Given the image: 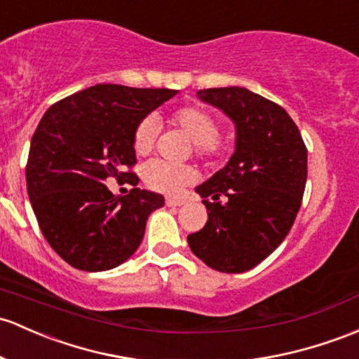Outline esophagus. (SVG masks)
<instances>
[{
  "instance_id": "34e87169",
  "label": "esophagus",
  "mask_w": 359,
  "mask_h": 359,
  "mask_svg": "<svg viewBox=\"0 0 359 359\" xmlns=\"http://www.w3.org/2000/svg\"><path fill=\"white\" fill-rule=\"evenodd\" d=\"M183 203H184L183 198H171V196H169V198H165V205L168 207H180V205H183Z\"/></svg>"
}]
</instances>
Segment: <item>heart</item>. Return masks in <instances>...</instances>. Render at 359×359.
I'll use <instances>...</instances> for the list:
<instances>
[{
  "mask_svg": "<svg viewBox=\"0 0 359 359\" xmlns=\"http://www.w3.org/2000/svg\"><path fill=\"white\" fill-rule=\"evenodd\" d=\"M169 125L181 130L191 142L196 156L217 157L224 152L226 138L219 133L217 118L210 111L198 106H181L172 109L168 116ZM157 123L154 118H144L133 132V150L137 156H147L156 147ZM145 184L159 194L175 195L183 190L195 178L190 165L168 163V161H150L144 165Z\"/></svg>",
  "mask_w": 359,
  "mask_h": 359,
  "instance_id": "heart-1",
  "label": "heart"
}]
</instances>
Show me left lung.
<instances>
[{"label":"left lung","mask_w":359,"mask_h":359,"mask_svg":"<svg viewBox=\"0 0 359 359\" xmlns=\"http://www.w3.org/2000/svg\"><path fill=\"white\" fill-rule=\"evenodd\" d=\"M196 97L233 119L236 147L221 171L195 188L209 219L188 234V245L214 271L246 272L294 224L306 184V145L286 109L248 88H203Z\"/></svg>","instance_id":"obj_1"}]
</instances>
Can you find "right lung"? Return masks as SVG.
<instances>
[{
    "label": "right lung",
    "instance_id": "add662e5",
    "mask_svg": "<svg viewBox=\"0 0 359 359\" xmlns=\"http://www.w3.org/2000/svg\"><path fill=\"white\" fill-rule=\"evenodd\" d=\"M176 95L171 88L99 83L53 104L37 125L25 168L27 194L51 248L79 271L118 267L137 252L164 196L133 188L123 198L106 181L138 178L133 132Z\"/></svg>",
    "mask_w": 359,
    "mask_h": 359
}]
</instances>
